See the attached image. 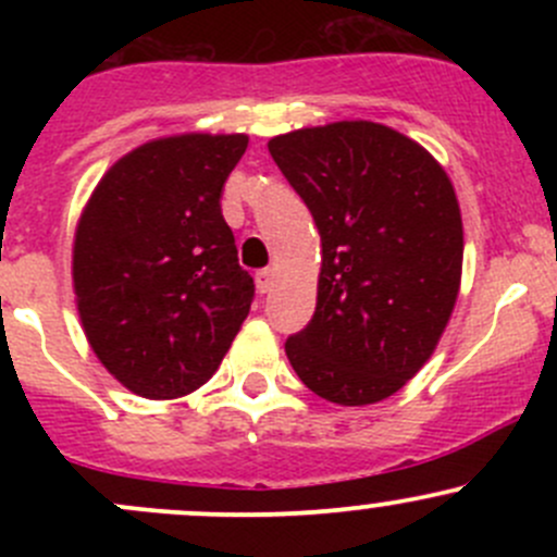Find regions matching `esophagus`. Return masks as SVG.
<instances>
[{"label":"esophagus","instance_id":"esophagus-1","mask_svg":"<svg viewBox=\"0 0 557 557\" xmlns=\"http://www.w3.org/2000/svg\"><path fill=\"white\" fill-rule=\"evenodd\" d=\"M256 285L261 294H269V290L274 288V269H261V272L256 274Z\"/></svg>","mask_w":557,"mask_h":557}]
</instances>
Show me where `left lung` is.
Listing matches in <instances>:
<instances>
[{
    "mask_svg": "<svg viewBox=\"0 0 557 557\" xmlns=\"http://www.w3.org/2000/svg\"><path fill=\"white\" fill-rule=\"evenodd\" d=\"M320 232L318 305L285 342L325 401L367 407L423 369L460 290L463 221L440 161L396 128L336 121L269 139Z\"/></svg>",
    "mask_w": 557,
    "mask_h": 557,
    "instance_id": "left-lung-1",
    "label": "left lung"
}]
</instances>
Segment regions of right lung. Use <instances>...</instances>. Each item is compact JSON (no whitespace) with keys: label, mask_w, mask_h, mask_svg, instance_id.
<instances>
[{"label":"right lung","mask_w":557,"mask_h":557,"mask_svg":"<svg viewBox=\"0 0 557 557\" xmlns=\"http://www.w3.org/2000/svg\"><path fill=\"white\" fill-rule=\"evenodd\" d=\"M247 134H172L117 159L81 212L72 285L102 367L143 398H180L221 367L252 277L221 212Z\"/></svg>","instance_id":"right-lung-1"}]
</instances>
